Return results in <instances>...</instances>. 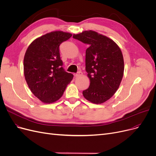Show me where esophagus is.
<instances>
[{
  "mask_svg": "<svg viewBox=\"0 0 156 156\" xmlns=\"http://www.w3.org/2000/svg\"><path fill=\"white\" fill-rule=\"evenodd\" d=\"M82 75V73L81 71H78L76 74H75V76L76 77H80Z\"/></svg>",
  "mask_w": 156,
  "mask_h": 156,
  "instance_id": "34e87169",
  "label": "esophagus"
}]
</instances>
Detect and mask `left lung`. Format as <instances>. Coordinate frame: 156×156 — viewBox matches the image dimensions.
Listing matches in <instances>:
<instances>
[{
    "instance_id": "8db88e82",
    "label": "left lung",
    "mask_w": 156,
    "mask_h": 156,
    "mask_svg": "<svg viewBox=\"0 0 156 156\" xmlns=\"http://www.w3.org/2000/svg\"><path fill=\"white\" fill-rule=\"evenodd\" d=\"M73 38L89 46L85 52V70L90 85L83 95L91 103L101 104L114 94L122 82L124 72L122 51L112 39L92 30L74 34Z\"/></svg>"
}]
</instances>
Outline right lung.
I'll use <instances>...</instances> for the list:
<instances>
[{"label":"right lung","instance_id":"obj_1","mask_svg":"<svg viewBox=\"0 0 156 156\" xmlns=\"http://www.w3.org/2000/svg\"><path fill=\"white\" fill-rule=\"evenodd\" d=\"M72 34L62 31L48 33L29 45L24 58L26 81L32 93L44 103L62 96L73 74L65 71L60 59V45Z\"/></svg>","mask_w":156,"mask_h":156}]
</instances>
